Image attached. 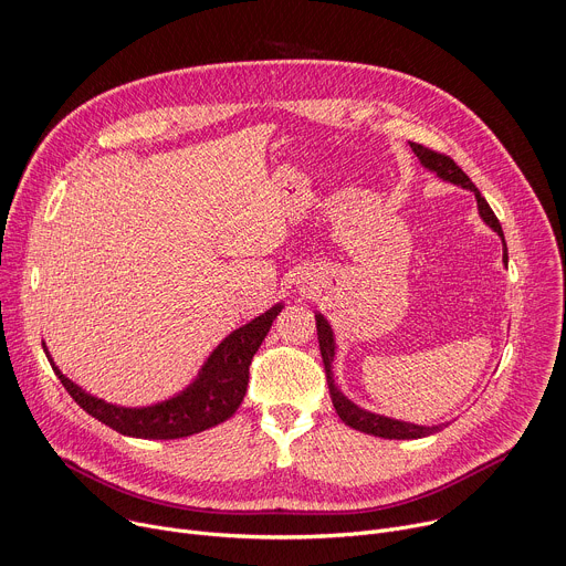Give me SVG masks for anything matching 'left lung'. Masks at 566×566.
Segmentation results:
<instances>
[{"label": "left lung", "instance_id": "obj_1", "mask_svg": "<svg viewBox=\"0 0 566 566\" xmlns=\"http://www.w3.org/2000/svg\"><path fill=\"white\" fill-rule=\"evenodd\" d=\"M410 148H413V153L420 158V163L427 169L436 171L442 180H449L453 185H460V187L474 191V196L479 200V214L483 217V221L490 228H494L503 237L499 219L494 217L488 200L481 196V191L468 178L465 171H462L449 156H444V153H438V150H433L429 146H422L418 142H410ZM503 245H505V241H503ZM503 262L507 264V248H503ZM316 327H318V343H321V354H323V364H325L329 395H332V401H334V408H336L338 418L347 427H352L356 431H364L368 436L388 438V440H413V438H424V436H431V433L440 431V427H418V424H408V422H397V420H390V418H384V416H375V413H368V410H364V408H358L356 403H352L334 384V375H332V361H334L332 327L327 325V321L321 314H316Z\"/></svg>", "mask_w": 566, "mask_h": 566}]
</instances>
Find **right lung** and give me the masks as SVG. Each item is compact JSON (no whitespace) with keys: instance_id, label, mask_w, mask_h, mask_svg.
<instances>
[{"instance_id":"right-lung-1","label":"right lung","mask_w":566,"mask_h":566,"mask_svg":"<svg viewBox=\"0 0 566 566\" xmlns=\"http://www.w3.org/2000/svg\"><path fill=\"white\" fill-rule=\"evenodd\" d=\"M280 312L282 304H275L266 314L256 316L248 325L232 332L212 352L198 379L182 395L146 408H124L113 406L104 399H96L81 390L74 381H70L54 366L49 354L46 358L51 368L59 375L61 384L65 386V390L85 413L115 429L117 433L150 440L187 438L210 427H217L234 416V410L241 406L248 388V368L252 364V356L260 349Z\"/></svg>"}]
</instances>
